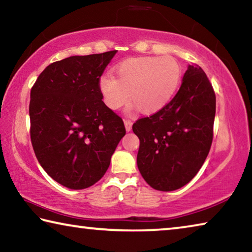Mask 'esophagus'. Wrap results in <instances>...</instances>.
Masks as SVG:
<instances>
[{
    "mask_svg": "<svg viewBox=\"0 0 252 252\" xmlns=\"http://www.w3.org/2000/svg\"><path fill=\"white\" fill-rule=\"evenodd\" d=\"M125 126H126V131H131V129H132V121L129 120V119H125Z\"/></svg>",
    "mask_w": 252,
    "mask_h": 252,
    "instance_id": "34e87169",
    "label": "esophagus"
}]
</instances>
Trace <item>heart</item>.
Returning <instances> with one entry per match:
<instances>
[{
	"label": "heart",
	"instance_id": "heart-1",
	"mask_svg": "<svg viewBox=\"0 0 252 252\" xmlns=\"http://www.w3.org/2000/svg\"><path fill=\"white\" fill-rule=\"evenodd\" d=\"M118 79L103 74L99 90L105 105L120 109L131 100L141 113L153 114L170 103L181 82V66L171 57L130 58L117 66Z\"/></svg>",
	"mask_w": 252,
	"mask_h": 252
}]
</instances>
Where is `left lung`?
<instances>
[{
  "mask_svg": "<svg viewBox=\"0 0 252 252\" xmlns=\"http://www.w3.org/2000/svg\"><path fill=\"white\" fill-rule=\"evenodd\" d=\"M215 116L212 84L201 67L189 65L170 103L132 126L140 140L136 163L149 186L173 191L192 180L210 151Z\"/></svg>",
  "mask_w": 252,
  "mask_h": 252,
  "instance_id": "1",
  "label": "left lung"
}]
</instances>
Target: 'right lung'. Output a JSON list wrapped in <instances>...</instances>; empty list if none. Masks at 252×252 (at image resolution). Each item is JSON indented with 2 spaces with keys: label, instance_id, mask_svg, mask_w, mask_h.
I'll return each mask as SVG.
<instances>
[{
  "label": "right lung",
  "instance_id": "obj_1",
  "mask_svg": "<svg viewBox=\"0 0 252 252\" xmlns=\"http://www.w3.org/2000/svg\"><path fill=\"white\" fill-rule=\"evenodd\" d=\"M118 51L51 63L30 100L34 153L49 176L69 189L94 185L126 134L122 119L102 101L99 80Z\"/></svg>",
  "mask_w": 252,
  "mask_h": 252
}]
</instances>
